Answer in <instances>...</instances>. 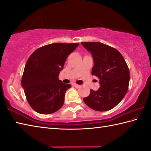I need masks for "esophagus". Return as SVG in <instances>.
<instances>
[{
  "mask_svg": "<svg viewBox=\"0 0 151 151\" xmlns=\"http://www.w3.org/2000/svg\"><path fill=\"white\" fill-rule=\"evenodd\" d=\"M73 85L74 86H75V88H80V87H81V85H79V84H76V83H74Z\"/></svg>",
  "mask_w": 151,
  "mask_h": 151,
  "instance_id": "esophagus-1",
  "label": "esophagus"
}]
</instances>
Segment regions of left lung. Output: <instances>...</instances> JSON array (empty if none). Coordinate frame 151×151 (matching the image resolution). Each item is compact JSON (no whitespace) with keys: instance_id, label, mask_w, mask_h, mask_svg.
I'll return each instance as SVG.
<instances>
[{"instance_id":"8db88e82","label":"left lung","mask_w":151,"mask_h":151,"mask_svg":"<svg viewBox=\"0 0 151 151\" xmlns=\"http://www.w3.org/2000/svg\"><path fill=\"white\" fill-rule=\"evenodd\" d=\"M91 52L94 65L91 75L99 79L101 86L90 90L83 99L88 107L97 111L113 109L124 97L128 90L129 70L122 54L116 49L98 42H81Z\"/></svg>"}]
</instances>
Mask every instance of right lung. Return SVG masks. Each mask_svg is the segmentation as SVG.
Here are the masks:
<instances>
[{
    "instance_id": "right-lung-1",
    "label": "right lung",
    "mask_w": 151,
    "mask_h": 151,
    "mask_svg": "<svg viewBox=\"0 0 151 151\" xmlns=\"http://www.w3.org/2000/svg\"><path fill=\"white\" fill-rule=\"evenodd\" d=\"M78 43H53L37 49L27 61L22 86L32 109L42 114L54 113L63 105L71 87L59 80L66 59Z\"/></svg>"
}]
</instances>
